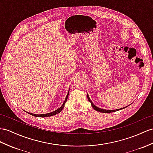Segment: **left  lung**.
<instances>
[{
    "instance_id": "1",
    "label": "left lung",
    "mask_w": 153,
    "mask_h": 153,
    "mask_svg": "<svg viewBox=\"0 0 153 153\" xmlns=\"http://www.w3.org/2000/svg\"><path fill=\"white\" fill-rule=\"evenodd\" d=\"M87 97H88V99L89 101L91 102V106H92L93 108H94V110H95L96 111H99V112H102V113H110V112H114V111H117V110H122V109H124V108H125L126 107H127V106H128L129 105H129L128 106H125V107H124V108H121L117 109V110H105V109L100 108H99V107H97V106H96L94 105V104L92 102V101L91 100L90 98H89V95H88V94H87Z\"/></svg>"
}]
</instances>
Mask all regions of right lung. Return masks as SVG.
<instances>
[{"label": "right lung", "mask_w": 153, "mask_h": 153, "mask_svg": "<svg viewBox=\"0 0 153 153\" xmlns=\"http://www.w3.org/2000/svg\"><path fill=\"white\" fill-rule=\"evenodd\" d=\"M69 90L70 89H69V91H68V94H67V96L65 97V99L64 100V103H63V105L61 106V107H59L58 109L56 110L55 111H52V112H50V113H47V114H32V113H29V112H27V111H25L26 112L28 113L29 114H30L32 115H33V116H36V117H50V116H53V115H54L56 114H59L60 111L63 110V108H64V107L65 106V103L66 102L67 100H68V95H69Z\"/></svg>", "instance_id": "obj_1"}]
</instances>
